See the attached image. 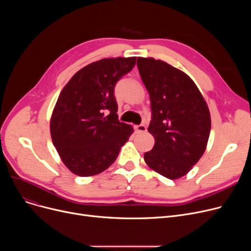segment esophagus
<instances>
[{"label": "esophagus", "mask_w": 251, "mask_h": 251, "mask_svg": "<svg viewBox=\"0 0 251 251\" xmlns=\"http://www.w3.org/2000/svg\"><path fill=\"white\" fill-rule=\"evenodd\" d=\"M134 129L136 131V133H144V132H147V127L144 126V125H137V126L134 127Z\"/></svg>", "instance_id": "1"}]
</instances>
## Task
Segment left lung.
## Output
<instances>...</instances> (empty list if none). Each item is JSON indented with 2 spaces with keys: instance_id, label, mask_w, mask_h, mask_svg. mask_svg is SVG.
Wrapping results in <instances>:
<instances>
[{
  "instance_id": "8db88e82",
  "label": "left lung",
  "mask_w": 251,
  "mask_h": 251,
  "mask_svg": "<svg viewBox=\"0 0 251 251\" xmlns=\"http://www.w3.org/2000/svg\"><path fill=\"white\" fill-rule=\"evenodd\" d=\"M142 82L151 99L149 132L154 137L144 161L154 172L176 180L200 161L210 132V114L192 79L170 64L153 58L137 59Z\"/></svg>"
}]
</instances>
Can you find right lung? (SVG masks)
Returning <instances> with one entry per match:
<instances>
[{
  "mask_svg": "<svg viewBox=\"0 0 251 251\" xmlns=\"http://www.w3.org/2000/svg\"><path fill=\"white\" fill-rule=\"evenodd\" d=\"M135 63L136 57L90 63L62 89L50 130L62 162L73 174L89 177L103 172L133 133L132 126L118 120L114 88Z\"/></svg>",
  "mask_w": 251,
  "mask_h": 251,
  "instance_id": "obj_1",
  "label": "right lung"
}]
</instances>
